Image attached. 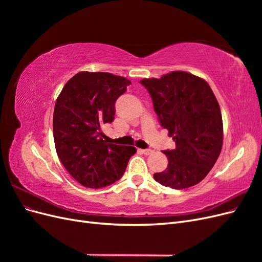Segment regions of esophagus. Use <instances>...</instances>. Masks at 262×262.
Instances as JSON below:
<instances>
[{
	"mask_svg": "<svg viewBox=\"0 0 262 262\" xmlns=\"http://www.w3.org/2000/svg\"><path fill=\"white\" fill-rule=\"evenodd\" d=\"M141 152L143 153V154H145V155H149V154H152L154 150L150 149V148H145V149H141Z\"/></svg>",
	"mask_w": 262,
	"mask_h": 262,
	"instance_id": "esophagus-1",
	"label": "esophagus"
}]
</instances>
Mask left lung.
I'll list each match as a JSON object with an SVG mask.
<instances>
[{
    "label": "left lung",
    "mask_w": 262,
    "mask_h": 262,
    "mask_svg": "<svg viewBox=\"0 0 262 262\" xmlns=\"http://www.w3.org/2000/svg\"><path fill=\"white\" fill-rule=\"evenodd\" d=\"M153 100L158 121L175 141L164 171L154 179L165 187L185 189L199 184L217 161L223 144L219 102L203 78L173 71L161 78L140 81Z\"/></svg>",
    "instance_id": "1"
}]
</instances>
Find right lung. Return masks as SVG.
Returning a JSON list of instances; mask_svg holds the SVG:
<instances>
[{"mask_svg": "<svg viewBox=\"0 0 262 262\" xmlns=\"http://www.w3.org/2000/svg\"><path fill=\"white\" fill-rule=\"evenodd\" d=\"M131 82L107 72H80L63 87L55 101L53 139L62 165L87 188L119 180L134 146L106 143L100 126L115 119L116 100Z\"/></svg>", "mask_w": 262, "mask_h": 262, "instance_id": "obj_1", "label": "right lung"}]
</instances>
